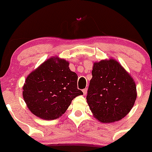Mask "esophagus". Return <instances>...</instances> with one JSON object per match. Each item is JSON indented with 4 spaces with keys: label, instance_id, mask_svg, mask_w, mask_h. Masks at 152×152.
Segmentation results:
<instances>
[{
    "label": "esophagus",
    "instance_id": "1",
    "mask_svg": "<svg viewBox=\"0 0 152 152\" xmlns=\"http://www.w3.org/2000/svg\"><path fill=\"white\" fill-rule=\"evenodd\" d=\"M82 91H83V93H84V95H85L86 93H87V88H85V89H84L83 90H82Z\"/></svg>",
    "mask_w": 152,
    "mask_h": 152
}]
</instances>
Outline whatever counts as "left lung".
<instances>
[{
    "label": "left lung",
    "instance_id": "obj_1",
    "mask_svg": "<svg viewBox=\"0 0 152 152\" xmlns=\"http://www.w3.org/2000/svg\"><path fill=\"white\" fill-rule=\"evenodd\" d=\"M92 75L87 101L93 114L102 123L121 120L137 98L132 78L114 59L94 63Z\"/></svg>",
    "mask_w": 152,
    "mask_h": 152
}]
</instances>
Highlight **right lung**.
<instances>
[{"instance_id":"1","label":"right lung","mask_w":152,"mask_h":152,"mask_svg":"<svg viewBox=\"0 0 152 152\" xmlns=\"http://www.w3.org/2000/svg\"><path fill=\"white\" fill-rule=\"evenodd\" d=\"M68 66L64 59L50 58L28 75L23 96L34 115L45 120L58 118L74 98L83 94L77 88V74Z\"/></svg>"}]
</instances>
